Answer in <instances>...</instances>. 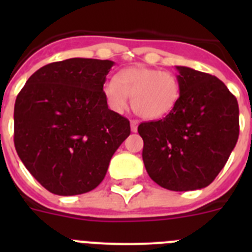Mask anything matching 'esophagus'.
<instances>
[{
  "label": "esophagus",
  "instance_id": "esophagus-1",
  "mask_svg": "<svg viewBox=\"0 0 252 252\" xmlns=\"http://www.w3.org/2000/svg\"><path fill=\"white\" fill-rule=\"evenodd\" d=\"M130 125H131V131H132V132H136L137 126H139V121H137V120H131Z\"/></svg>",
  "mask_w": 252,
  "mask_h": 252
}]
</instances>
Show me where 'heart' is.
I'll list each match as a JSON object with an SVG mask.
<instances>
[{
    "label": "heart",
    "instance_id": "heart-1",
    "mask_svg": "<svg viewBox=\"0 0 252 252\" xmlns=\"http://www.w3.org/2000/svg\"><path fill=\"white\" fill-rule=\"evenodd\" d=\"M103 94L107 106L115 112H124L128 106V95H132V107L137 115L146 120H159L177 106L180 84L170 72L131 66L104 83Z\"/></svg>",
    "mask_w": 252,
    "mask_h": 252
}]
</instances>
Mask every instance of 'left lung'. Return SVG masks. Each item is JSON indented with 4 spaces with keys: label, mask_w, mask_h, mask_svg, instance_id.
Returning a JSON list of instances; mask_svg holds the SVG:
<instances>
[{
    "label": "left lung",
    "mask_w": 252,
    "mask_h": 252,
    "mask_svg": "<svg viewBox=\"0 0 252 252\" xmlns=\"http://www.w3.org/2000/svg\"><path fill=\"white\" fill-rule=\"evenodd\" d=\"M177 106L159 121L142 122V160L162 188L187 192L206 188L222 170L239 139V103L217 77L175 66Z\"/></svg>",
    "instance_id": "1"
}]
</instances>
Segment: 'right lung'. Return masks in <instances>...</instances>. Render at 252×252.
<instances>
[{"label": "right lung", "mask_w": 252, "mask_h": 252, "mask_svg": "<svg viewBox=\"0 0 252 252\" xmlns=\"http://www.w3.org/2000/svg\"><path fill=\"white\" fill-rule=\"evenodd\" d=\"M112 60L72 58L44 65L15 102V148L49 192L77 195L103 180L111 158L130 135V122L103 94Z\"/></svg>", "instance_id": "right-lung-1"}]
</instances>
